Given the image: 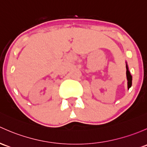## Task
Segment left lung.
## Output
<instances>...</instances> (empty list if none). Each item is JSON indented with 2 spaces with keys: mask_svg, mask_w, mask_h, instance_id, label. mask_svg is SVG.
Returning <instances> with one entry per match:
<instances>
[{
  "mask_svg": "<svg viewBox=\"0 0 147 147\" xmlns=\"http://www.w3.org/2000/svg\"><path fill=\"white\" fill-rule=\"evenodd\" d=\"M127 67V71H126V75H127V85H128V89H129V87H131L132 86V76H131L130 73H129V70H128L127 66H126Z\"/></svg>",
  "mask_w": 147,
  "mask_h": 147,
  "instance_id": "8db88e82",
  "label": "left lung"
}]
</instances>
